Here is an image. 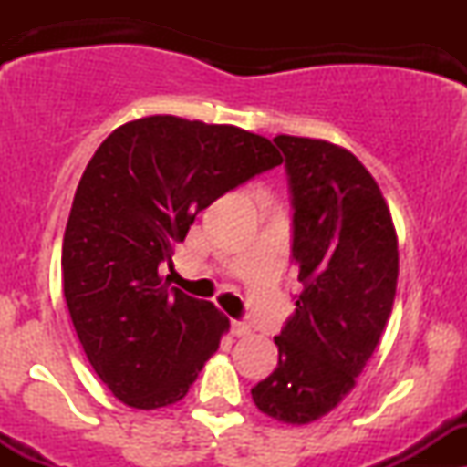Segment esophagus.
Masks as SVG:
<instances>
[{"label": "esophagus", "mask_w": 467, "mask_h": 467, "mask_svg": "<svg viewBox=\"0 0 467 467\" xmlns=\"http://www.w3.org/2000/svg\"><path fill=\"white\" fill-rule=\"evenodd\" d=\"M230 332H233V337H248V334H251V327L242 321H233V325H230Z\"/></svg>", "instance_id": "esophagus-1"}]
</instances>
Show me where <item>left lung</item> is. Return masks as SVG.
I'll list each match as a JSON object with an SVG mask.
<instances>
[{
    "mask_svg": "<svg viewBox=\"0 0 467 467\" xmlns=\"http://www.w3.org/2000/svg\"><path fill=\"white\" fill-rule=\"evenodd\" d=\"M294 205L303 291L277 346V368L251 390L289 425L332 411L378 348L398 285V234L379 185L348 149L277 135Z\"/></svg>",
    "mask_w": 467,
    "mask_h": 467,
    "instance_id": "obj_1",
    "label": "left lung"
}]
</instances>
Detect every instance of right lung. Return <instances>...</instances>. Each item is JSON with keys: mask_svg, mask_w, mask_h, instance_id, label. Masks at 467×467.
Instances as JSON below:
<instances>
[{"mask_svg": "<svg viewBox=\"0 0 467 467\" xmlns=\"http://www.w3.org/2000/svg\"><path fill=\"white\" fill-rule=\"evenodd\" d=\"M282 164L271 140L228 124L150 115L112 130L83 171L63 239V291L88 361L133 409L178 402L230 321L173 289L171 264L196 214Z\"/></svg>", "mask_w": 467, "mask_h": 467, "instance_id": "obj_1", "label": "right lung"}]
</instances>
